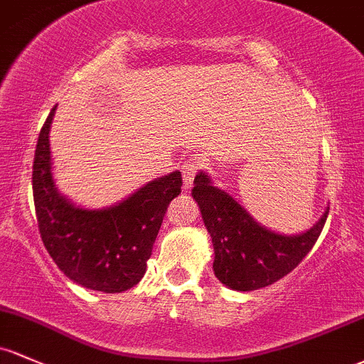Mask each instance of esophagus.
<instances>
[{
  "instance_id": "34e87169",
  "label": "esophagus",
  "mask_w": 364,
  "mask_h": 364,
  "mask_svg": "<svg viewBox=\"0 0 364 364\" xmlns=\"http://www.w3.org/2000/svg\"><path fill=\"white\" fill-rule=\"evenodd\" d=\"M203 165H205V159L199 158V156H194V158L187 159V161L181 166L182 181H183V187H186V189H189L191 183H193V181H194V177H196V173L201 170Z\"/></svg>"
}]
</instances>
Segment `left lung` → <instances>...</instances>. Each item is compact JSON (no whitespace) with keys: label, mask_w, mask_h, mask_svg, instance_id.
Here are the masks:
<instances>
[{"label":"left lung","mask_w":364,"mask_h":364,"mask_svg":"<svg viewBox=\"0 0 364 364\" xmlns=\"http://www.w3.org/2000/svg\"><path fill=\"white\" fill-rule=\"evenodd\" d=\"M213 243V272L236 291H253L291 272L312 250L328 217V208L312 228L283 234L260 225L229 193L198 171L191 191Z\"/></svg>","instance_id":"obj_1"}]
</instances>
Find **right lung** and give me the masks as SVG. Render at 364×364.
Segmentation results:
<instances>
[{
    "label": "right lung",
    "instance_id": "obj_1",
    "mask_svg": "<svg viewBox=\"0 0 364 364\" xmlns=\"http://www.w3.org/2000/svg\"><path fill=\"white\" fill-rule=\"evenodd\" d=\"M57 105L38 136L33 196L41 240L62 272L83 288L121 293L146 274L152 245L182 177L175 170L144 183L130 196L104 208H85L58 191L53 177L50 128Z\"/></svg>",
    "mask_w": 364,
    "mask_h": 364
}]
</instances>
